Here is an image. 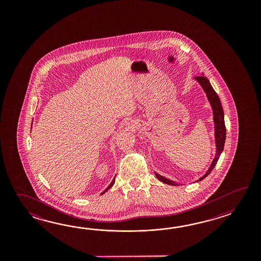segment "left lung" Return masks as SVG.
<instances>
[{
  "label": "left lung",
  "instance_id": "left-lung-1",
  "mask_svg": "<svg viewBox=\"0 0 261 261\" xmlns=\"http://www.w3.org/2000/svg\"><path fill=\"white\" fill-rule=\"evenodd\" d=\"M195 80L200 84V87L203 89V91L205 92L206 97L210 102V106L213 110V120H214V125H215V142H216V155L214 160L212 161L211 165L208 168L207 172L203 176L197 180L196 182H199L203 180L206 176H208L210 174V172L213 171V169L216 166V164L218 161L219 156L221 155L222 151L224 149V145H225V140H226V126H225V120H224V111H223V107H222L221 101L217 94V92L215 91V89H213L210 81L203 76V73H201V75L196 76L194 77ZM155 177L158 178L160 181L167 185H171V186H181L183 184L176 183L175 181L170 180L168 178L162 176L161 174H159L158 172H155Z\"/></svg>",
  "mask_w": 261,
  "mask_h": 261
}]
</instances>
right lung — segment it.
<instances>
[{"mask_svg": "<svg viewBox=\"0 0 261 261\" xmlns=\"http://www.w3.org/2000/svg\"><path fill=\"white\" fill-rule=\"evenodd\" d=\"M115 178H116V177H115ZM115 178H114V179H113V181H112L111 183H110V185H109V186H108V187H107V188H106V189H105V190H103V192H101V193H100V195H102V194H103V193H106V191H107V190H108V189H111L112 186H113V185H114V183H115Z\"/></svg>", "mask_w": 261, "mask_h": 261, "instance_id": "1", "label": "right lung"}]
</instances>
